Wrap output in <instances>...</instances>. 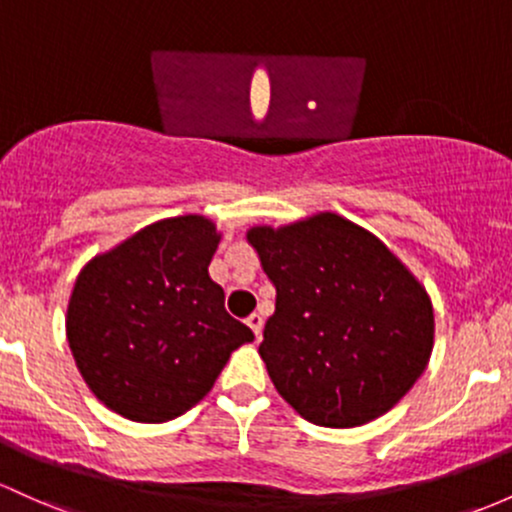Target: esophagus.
I'll return each mask as SVG.
<instances>
[{
    "label": "esophagus",
    "mask_w": 512,
    "mask_h": 512,
    "mask_svg": "<svg viewBox=\"0 0 512 512\" xmlns=\"http://www.w3.org/2000/svg\"><path fill=\"white\" fill-rule=\"evenodd\" d=\"M247 325H250V330L255 333V338L260 340L262 338V325H265V318L260 316V313H252L250 318H247Z\"/></svg>",
    "instance_id": "1"
}]
</instances>
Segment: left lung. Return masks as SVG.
Returning <instances> with one entry per match:
<instances>
[{
  "instance_id": "1",
  "label": "left lung",
  "mask_w": 512,
  "mask_h": 512,
  "mask_svg": "<svg viewBox=\"0 0 512 512\" xmlns=\"http://www.w3.org/2000/svg\"><path fill=\"white\" fill-rule=\"evenodd\" d=\"M277 289L260 357L308 423L357 428L391 411L428 367L435 313L411 269L357 223L316 213L247 230Z\"/></svg>"
}]
</instances>
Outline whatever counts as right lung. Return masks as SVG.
<instances>
[{
	"label": "right lung",
	"mask_w": 512,
	"mask_h": 512,
	"mask_svg": "<svg viewBox=\"0 0 512 512\" xmlns=\"http://www.w3.org/2000/svg\"><path fill=\"white\" fill-rule=\"evenodd\" d=\"M221 233L199 213L165 218L92 257L67 303V342L89 391L136 423H167L255 340L209 277Z\"/></svg>",
	"instance_id": "add662e5"
}]
</instances>
